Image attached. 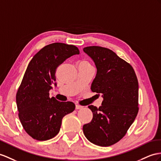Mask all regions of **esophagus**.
Returning <instances> with one entry per match:
<instances>
[{
  "label": "esophagus",
  "mask_w": 161,
  "mask_h": 161,
  "mask_svg": "<svg viewBox=\"0 0 161 161\" xmlns=\"http://www.w3.org/2000/svg\"><path fill=\"white\" fill-rule=\"evenodd\" d=\"M75 108H76V109H80L81 108H83V106H81L80 105H78V104H76L75 105Z\"/></svg>",
  "instance_id": "34e87169"
}]
</instances>
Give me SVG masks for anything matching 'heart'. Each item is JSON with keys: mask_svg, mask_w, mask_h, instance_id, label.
Instances as JSON below:
<instances>
[{"mask_svg": "<svg viewBox=\"0 0 161 161\" xmlns=\"http://www.w3.org/2000/svg\"><path fill=\"white\" fill-rule=\"evenodd\" d=\"M82 63H86V64H90L88 62H86V61H84V62H82Z\"/></svg>", "mask_w": 161, "mask_h": 161, "instance_id": "heart-1", "label": "heart"}]
</instances>
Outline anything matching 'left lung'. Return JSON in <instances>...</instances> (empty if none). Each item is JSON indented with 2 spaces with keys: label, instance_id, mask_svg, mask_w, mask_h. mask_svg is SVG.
Wrapping results in <instances>:
<instances>
[{
  "label": "left lung",
  "instance_id": "obj_1",
  "mask_svg": "<svg viewBox=\"0 0 161 161\" xmlns=\"http://www.w3.org/2000/svg\"><path fill=\"white\" fill-rule=\"evenodd\" d=\"M84 51L97 69L91 90L102 94L103 100L98 108L88 106L93 118L83 131L91 143L110 146L125 137L138 114L137 77L133 67L108 48L89 46Z\"/></svg>",
  "mask_w": 161,
  "mask_h": 161
}]
</instances>
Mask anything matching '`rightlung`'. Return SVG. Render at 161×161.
Segmentation results:
<instances>
[{
	"label": "right lung",
	"instance_id": "add662e5",
	"mask_svg": "<svg viewBox=\"0 0 161 161\" xmlns=\"http://www.w3.org/2000/svg\"><path fill=\"white\" fill-rule=\"evenodd\" d=\"M80 50L73 45L53 43L32 57L16 94L18 116L26 133L38 141L50 139L59 133L62 120L73 112V102H60L49 96L55 84L56 69Z\"/></svg>",
	"mask_w": 161,
	"mask_h": 161
}]
</instances>
